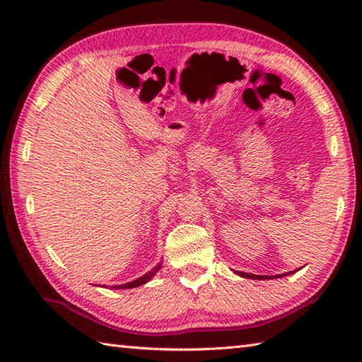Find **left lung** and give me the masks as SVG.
<instances>
[{
    "mask_svg": "<svg viewBox=\"0 0 362 362\" xmlns=\"http://www.w3.org/2000/svg\"><path fill=\"white\" fill-rule=\"evenodd\" d=\"M238 275H241V276H245V279H252V280H269V279H279V276H284V275H289L291 272H286V274H283V275H255V274H245V272H240L238 271L236 272Z\"/></svg>",
    "mask_w": 362,
    "mask_h": 362,
    "instance_id": "1",
    "label": "left lung"
}]
</instances>
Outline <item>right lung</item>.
Returning a JSON list of instances; mask_svg holds the SVG:
<instances>
[{
	"label": "right lung",
	"instance_id": "1",
	"mask_svg": "<svg viewBox=\"0 0 362 362\" xmlns=\"http://www.w3.org/2000/svg\"><path fill=\"white\" fill-rule=\"evenodd\" d=\"M161 269V261L160 263L153 267V269H151V271L148 272V274H144V275H141L140 279H136V280H134V281H129V283H124V284H117V286H112V289H130V288H136V286H141V284H144V283H148L153 275H156L158 271ZM103 288H105V286H103Z\"/></svg>",
	"mask_w": 362,
	"mask_h": 362
}]
</instances>
